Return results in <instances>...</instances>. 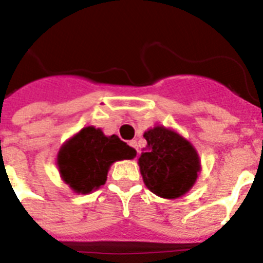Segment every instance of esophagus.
<instances>
[{
	"label": "esophagus",
	"mask_w": 263,
	"mask_h": 263,
	"mask_svg": "<svg viewBox=\"0 0 263 263\" xmlns=\"http://www.w3.org/2000/svg\"><path fill=\"white\" fill-rule=\"evenodd\" d=\"M129 145H130V146H133V148L137 151V153L140 152V151H138V145H137V141H136V140H132V141L129 142Z\"/></svg>",
	"instance_id": "1"
}]
</instances>
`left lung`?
<instances>
[{"label": "left lung", "mask_w": 263, "mask_h": 263, "mask_svg": "<svg viewBox=\"0 0 263 263\" xmlns=\"http://www.w3.org/2000/svg\"><path fill=\"white\" fill-rule=\"evenodd\" d=\"M146 149L138 159L145 186L161 198L186 194L198 178L201 161L195 148L180 134L164 126L144 133Z\"/></svg>", "instance_id": "obj_1"}]
</instances>
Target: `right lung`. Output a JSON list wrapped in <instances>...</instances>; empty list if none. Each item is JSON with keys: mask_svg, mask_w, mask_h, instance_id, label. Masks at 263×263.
Here are the masks:
<instances>
[{"mask_svg": "<svg viewBox=\"0 0 263 263\" xmlns=\"http://www.w3.org/2000/svg\"><path fill=\"white\" fill-rule=\"evenodd\" d=\"M136 149L118 136H104L102 129L87 126L61 146L57 165L61 178L77 194H89L106 183L114 161L136 157Z\"/></svg>", "mask_w": 263, "mask_h": 263, "instance_id": "right-lung-1", "label": "right lung"}]
</instances>
